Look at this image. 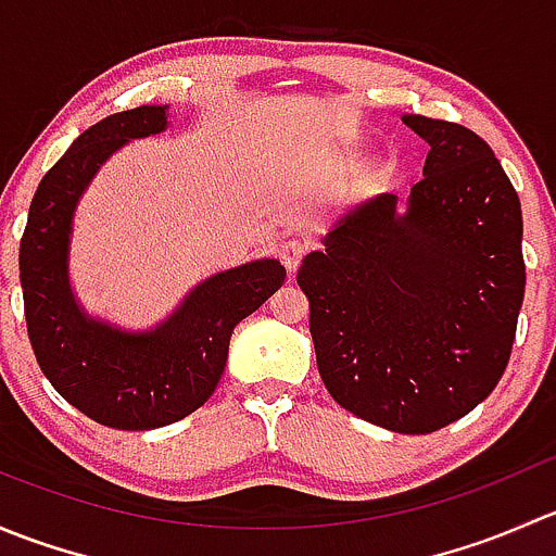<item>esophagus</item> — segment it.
Returning <instances> with one entry per match:
<instances>
[{
  "mask_svg": "<svg viewBox=\"0 0 556 556\" xmlns=\"http://www.w3.org/2000/svg\"><path fill=\"white\" fill-rule=\"evenodd\" d=\"M304 255H306V244L301 242V239H285V242L279 244V257H282V263L290 268V271L299 266Z\"/></svg>",
  "mask_w": 556,
  "mask_h": 556,
  "instance_id": "1",
  "label": "esophagus"
}]
</instances>
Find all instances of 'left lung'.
I'll return each instance as SVG.
<instances>
[{
	"label": "left lung",
	"mask_w": 556,
	"mask_h": 556,
	"mask_svg": "<svg viewBox=\"0 0 556 556\" xmlns=\"http://www.w3.org/2000/svg\"><path fill=\"white\" fill-rule=\"evenodd\" d=\"M430 144L406 215L384 193L346 215L299 268L325 387L341 408L422 435L501 382L525 299L521 206L490 144L422 115Z\"/></svg>",
	"instance_id": "left-lung-1"
}]
</instances>
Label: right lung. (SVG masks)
Masks as SVG:
<instances>
[{"instance_id":"add662e5","label":"right lung","mask_w":556,"mask_h":556,"mask_svg":"<svg viewBox=\"0 0 556 556\" xmlns=\"http://www.w3.org/2000/svg\"><path fill=\"white\" fill-rule=\"evenodd\" d=\"M166 128V106L93 123L39 182L21 237V288L31 350L64 401L115 430H153L188 417L215 392L233 328L285 282L279 261H255L201 282L150 333L93 323L66 279L72 212L99 166L128 139Z\"/></svg>"}]
</instances>
